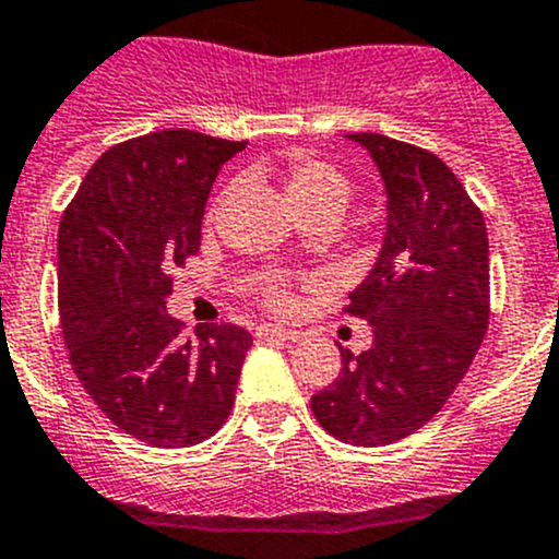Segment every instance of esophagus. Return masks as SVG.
I'll use <instances>...</instances> for the list:
<instances>
[{
    "mask_svg": "<svg viewBox=\"0 0 559 559\" xmlns=\"http://www.w3.org/2000/svg\"><path fill=\"white\" fill-rule=\"evenodd\" d=\"M258 340H298V331L282 329V325H261Z\"/></svg>",
    "mask_w": 559,
    "mask_h": 559,
    "instance_id": "obj_1",
    "label": "esophagus"
}]
</instances>
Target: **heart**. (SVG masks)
Returning <instances> with one entry per match:
<instances>
[{
	"instance_id": "obj_1",
	"label": "heart",
	"mask_w": 559,
	"mask_h": 559,
	"mask_svg": "<svg viewBox=\"0 0 559 559\" xmlns=\"http://www.w3.org/2000/svg\"><path fill=\"white\" fill-rule=\"evenodd\" d=\"M285 192L293 201V206L309 217V214L320 212V209H345L347 195H350V187H347V179L334 168V165L323 163L318 157H309V154H296V157L287 159L285 165ZM228 192L223 190L217 198H214L212 209H209V219H217L219 209L228 201ZM263 298L272 309L290 307V290H287L285 282H274L263 290Z\"/></svg>"
}]
</instances>
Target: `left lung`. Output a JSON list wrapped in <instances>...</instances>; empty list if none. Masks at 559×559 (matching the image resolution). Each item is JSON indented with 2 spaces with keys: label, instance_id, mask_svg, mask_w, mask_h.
I'll return each mask as SVG.
<instances>
[{
  "label": "left lung",
  "instance_id": "8db88e82",
  "mask_svg": "<svg viewBox=\"0 0 559 559\" xmlns=\"http://www.w3.org/2000/svg\"><path fill=\"white\" fill-rule=\"evenodd\" d=\"M347 138L369 148L389 195L383 250L345 307L372 325V347H340V374L309 405L336 440L372 449L432 421L465 378L489 329V239L438 154L380 132Z\"/></svg>",
  "mask_w": 559,
  "mask_h": 559
}]
</instances>
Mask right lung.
Listing matches in <instances>:
<instances>
[{
  "mask_svg": "<svg viewBox=\"0 0 559 559\" xmlns=\"http://www.w3.org/2000/svg\"><path fill=\"white\" fill-rule=\"evenodd\" d=\"M247 141L163 130L110 146L59 223V323L68 358L110 424L157 449L212 438L234 411L250 331L185 336L165 301L201 250L217 170Z\"/></svg>",
  "mask_w": 559,
  "mask_h": 559,
  "instance_id": "add662e5",
  "label": "right lung"
}]
</instances>
